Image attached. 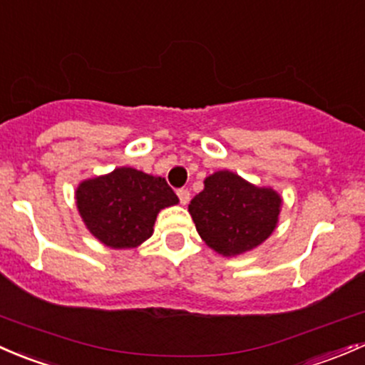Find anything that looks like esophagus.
<instances>
[{
    "mask_svg": "<svg viewBox=\"0 0 365 365\" xmlns=\"http://www.w3.org/2000/svg\"><path fill=\"white\" fill-rule=\"evenodd\" d=\"M178 197H179V200H181V204H182V205H186L187 202H190V197H191V195H190V191L184 190V187H182V190H179V191H178Z\"/></svg>",
    "mask_w": 365,
    "mask_h": 365,
    "instance_id": "1",
    "label": "esophagus"
}]
</instances>
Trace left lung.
Wrapping results in <instances>:
<instances>
[{"label":"left lung","instance_id":"1","mask_svg":"<svg viewBox=\"0 0 365 365\" xmlns=\"http://www.w3.org/2000/svg\"><path fill=\"white\" fill-rule=\"evenodd\" d=\"M283 198L274 187L257 186L232 170L204 179V190L190 202L202 240L221 257H239L272 235L279 223Z\"/></svg>","mask_w":365,"mask_h":365}]
</instances>
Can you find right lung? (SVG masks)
Listing matches in <instances>:
<instances>
[{
    "instance_id": "obj_1",
    "label": "right lung",
    "mask_w": 365,
    "mask_h": 365,
    "mask_svg": "<svg viewBox=\"0 0 365 365\" xmlns=\"http://www.w3.org/2000/svg\"><path fill=\"white\" fill-rule=\"evenodd\" d=\"M178 204V195L163 178L131 167L84 179L75 190V205L86 228L112 250L140 246L155 232L160 210Z\"/></svg>"
}]
</instances>
